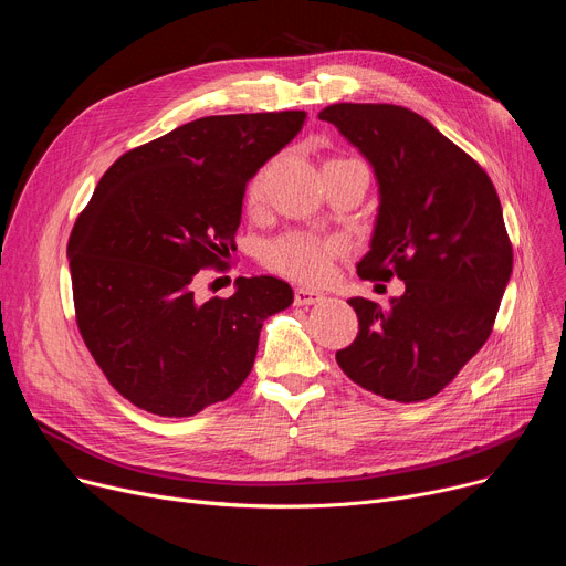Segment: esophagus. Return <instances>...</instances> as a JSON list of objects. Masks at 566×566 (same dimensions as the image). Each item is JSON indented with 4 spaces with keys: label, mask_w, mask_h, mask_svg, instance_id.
Masks as SVG:
<instances>
[{
    "label": "esophagus",
    "mask_w": 566,
    "mask_h": 566,
    "mask_svg": "<svg viewBox=\"0 0 566 566\" xmlns=\"http://www.w3.org/2000/svg\"><path fill=\"white\" fill-rule=\"evenodd\" d=\"M295 305H316V303H321L325 295L321 293V291H314V289H305V286H301V289H295Z\"/></svg>",
    "instance_id": "34e87169"
}]
</instances>
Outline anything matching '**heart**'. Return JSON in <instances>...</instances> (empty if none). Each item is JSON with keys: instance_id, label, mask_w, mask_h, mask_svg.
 Segmentation results:
<instances>
[{"instance_id": "1", "label": "heart", "mask_w": 566, "mask_h": 566, "mask_svg": "<svg viewBox=\"0 0 566 566\" xmlns=\"http://www.w3.org/2000/svg\"><path fill=\"white\" fill-rule=\"evenodd\" d=\"M261 192L263 176L259 174L250 184V201L256 203ZM339 252L342 243L331 241V238H318L312 233H286L265 248V263L291 280L318 284L331 277L333 261Z\"/></svg>"}]
</instances>
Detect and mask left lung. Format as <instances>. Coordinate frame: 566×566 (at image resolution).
Masks as SVG:
<instances>
[{"mask_svg": "<svg viewBox=\"0 0 566 566\" xmlns=\"http://www.w3.org/2000/svg\"><path fill=\"white\" fill-rule=\"evenodd\" d=\"M374 167L378 216L363 280L406 284L380 307L350 298L360 331L337 365L360 388L412 403L438 395L489 339L514 254L489 174L424 116L385 103L318 112Z\"/></svg>", "mask_w": 566, "mask_h": 566, "instance_id": "8db88e82", "label": "left lung"}]
</instances>
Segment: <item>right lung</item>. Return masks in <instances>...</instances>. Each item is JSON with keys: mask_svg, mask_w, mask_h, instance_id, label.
Listing matches in <instances>:
<instances>
[{"mask_svg": "<svg viewBox=\"0 0 566 566\" xmlns=\"http://www.w3.org/2000/svg\"><path fill=\"white\" fill-rule=\"evenodd\" d=\"M305 112L203 116L133 148L101 178L69 238L80 335L112 388L160 418H190L252 371L286 282L238 277L201 303L203 268L235 250L250 178L301 133Z\"/></svg>", "mask_w": 566, "mask_h": 566, "instance_id": "add662e5", "label": "right lung"}]
</instances>
